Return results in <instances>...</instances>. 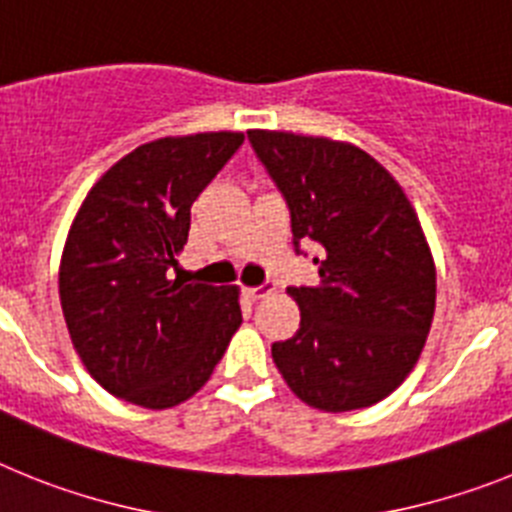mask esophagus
<instances>
[{
	"label": "esophagus",
	"instance_id": "esophagus-1",
	"mask_svg": "<svg viewBox=\"0 0 512 512\" xmlns=\"http://www.w3.org/2000/svg\"><path fill=\"white\" fill-rule=\"evenodd\" d=\"M275 291L273 283H262V286H250V288H244V293H247V299L257 301V299H265V296H270V293Z\"/></svg>",
	"mask_w": 512,
	"mask_h": 512
}]
</instances>
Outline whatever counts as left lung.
<instances>
[{
  "mask_svg": "<svg viewBox=\"0 0 512 512\" xmlns=\"http://www.w3.org/2000/svg\"><path fill=\"white\" fill-rule=\"evenodd\" d=\"M291 208L299 242L319 244V283L288 288L299 332L275 342L288 389L314 410L381 402L420 358L435 314V262L402 185L348 141L247 131Z\"/></svg>",
  "mask_w": 512,
  "mask_h": 512,
  "instance_id": "obj_1",
  "label": "left lung"
}]
</instances>
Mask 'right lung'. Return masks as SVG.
<instances>
[{
  "label": "right lung",
  "instance_id": "1",
  "mask_svg": "<svg viewBox=\"0 0 512 512\" xmlns=\"http://www.w3.org/2000/svg\"><path fill=\"white\" fill-rule=\"evenodd\" d=\"M208 131L141 144L110 167L71 221L59 296L71 345L123 402L170 410L211 379L242 324L239 286L170 281L190 206L242 146Z\"/></svg>",
  "mask_w": 512,
  "mask_h": 512
}]
</instances>
